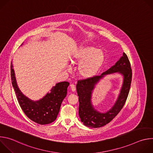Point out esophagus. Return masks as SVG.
Returning <instances> with one entry per match:
<instances>
[{"label": "esophagus", "instance_id": "1", "mask_svg": "<svg viewBox=\"0 0 153 153\" xmlns=\"http://www.w3.org/2000/svg\"><path fill=\"white\" fill-rule=\"evenodd\" d=\"M70 88L71 89V90L73 91H75L76 90V85L74 84V83H71L70 85Z\"/></svg>", "mask_w": 153, "mask_h": 153}]
</instances>
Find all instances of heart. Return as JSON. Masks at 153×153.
Returning a JSON list of instances; mask_svg holds the SVG:
<instances>
[{
  "label": "heart",
  "instance_id": "b5f03b06",
  "mask_svg": "<svg viewBox=\"0 0 153 153\" xmlns=\"http://www.w3.org/2000/svg\"><path fill=\"white\" fill-rule=\"evenodd\" d=\"M103 53L91 46L80 47L71 56L73 64H78L79 74L83 78L88 79L94 76L104 62Z\"/></svg>",
  "mask_w": 153,
  "mask_h": 153
}]
</instances>
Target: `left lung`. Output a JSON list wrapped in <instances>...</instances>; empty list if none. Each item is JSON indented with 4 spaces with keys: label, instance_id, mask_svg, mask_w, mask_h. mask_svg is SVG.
<instances>
[{
    "label": "left lung",
    "instance_id": "obj_1",
    "mask_svg": "<svg viewBox=\"0 0 153 153\" xmlns=\"http://www.w3.org/2000/svg\"><path fill=\"white\" fill-rule=\"evenodd\" d=\"M119 72L124 76V82L119 97L111 109L102 114L96 111L92 105L91 94L95 85L103 75ZM132 80V70L127 55L123 53L121 58L100 76L79 80L76 85L79 96V114L81 122L90 128H100L110 123L121 111L127 99Z\"/></svg>",
    "mask_w": 153,
    "mask_h": 153
}]
</instances>
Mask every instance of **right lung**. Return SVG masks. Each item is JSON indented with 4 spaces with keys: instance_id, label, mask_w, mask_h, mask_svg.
<instances>
[{
    "instance_id": "right-lung-1",
    "label": "right lung",
    "mask_w": 153,
    "mask_h": 153,
    "mask_svg": "<svg viewBox=\"0 0 153 153\" xmlns=\"http://www.w3.org/2000/svg\"><path fill=\"white\" fill-rule=\"evenodd\" d=\"M11 78L19 105L29 119L40 125L49 124L56 119L62 102L67 96L69 82H62L57 83L50 93H47L39 100L33 101L24 95L18 88L12 63Z\"/></svg>"
}]
</instances>
